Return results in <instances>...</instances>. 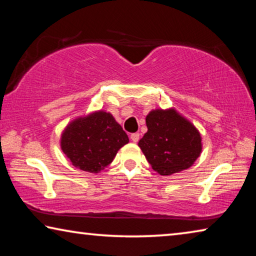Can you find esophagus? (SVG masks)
<instances>
[{
  "instance_id": "1",
  "label": "esophagus",
  "mask_w": 256,
  "mask_h": 256,
  "mask_svg": "<svg viewBox=\"0 0 256 256\" xmlns=\"http://www.w3.org/2000/svg\"><path fill=\"white\" fill-rule=\"evenodd\" d=\"M138 138H140V134H138V133L131 134V140H132V142H134V144L138 141Z\"/></svg>"
}]
</instances>
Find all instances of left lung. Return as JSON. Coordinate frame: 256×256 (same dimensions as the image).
I'll return each instance as SVG.
<instances>
[{
  "mask_svg": "<svg viewBox=\"0 0 256 256\" xmlns=\"http://www.w3.org/2000/svg\"><path fill=\"white\" fill-rule=\"evenodd\" d=\"M146 123L148 131L138 146L159 175L170 176L188 170L200 157V131L174 107L150 110Z\"/></svg>",
  "mask_w": 256,
  "mask_h": 256,
  "instance_id": "1",
  "label": "left lung"
}]
</instances>
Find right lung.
Returning a JSON list of instances; mask_svg holds the SVG:
<instances>
[{
    "label": "right lung",
    "instance_id": "1",
    "mask_svg": "<svg viewBox=\"0 0 256 256\" xmlns=\"http://www.w3.org/2000/svg\"><path fill=\"white\" fill-rule=\"evenodd\" d=\"M128 144V134L110 112L99 110L73 118L60 133V146L73 166L98 174Z\"/></svg>",
    "mask_w": 256,
    "mask_h": 256
}]
</instances>
